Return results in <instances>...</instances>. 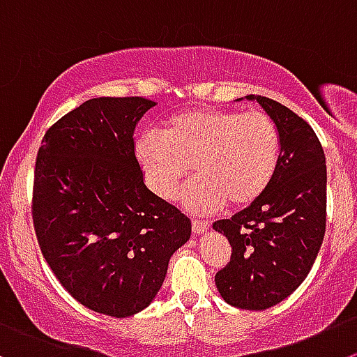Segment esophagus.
I'll use <instances>...</instances> for the list:
<instances>
[{
  "mask_svg": "<svg viewBox=\"0 0 357 357\" xmlns=\"http://www.w3.org/2000/svg\"><path fill=\"white\" fill-rule=\"evenodd\" d=\"M208 227H210L208 220L192 219V231H195L196 235H199V233H205L206 229H208Z\"/></svg>",
  "mask_w": 357,
  "mask_h": 357,
  "instance_id": "1",
  "label": "esophagus"
}]
</instances>
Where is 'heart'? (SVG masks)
<instances>
[{
    "instance_id": "b5f03b06",
    "label": "heart",
    "mask_w": 357,
    "mask_h": 357,
    "mask_svg": "<svg viewBox=\"0 0 357 357\" xmlns=\"http://www.w3.org/2000/svg\"><path fill=\"white\" fill-rule=\"evenodd\" d=\"M280 135L263 110L198 108L169 117L159 135L135 142V158L147 188L159 199L175 198L189 169L196 172L181 192L196 213L252 205L277 172Z\"/></svg>"
}]
</instances>
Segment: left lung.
<instances>
[{"label": "left lung", "instance_id": "left-lung-1", "mask_svg": "<svg viewBox=\"0 0 357 357\" xmlns=\"http://www.w3.org/2000/svg\"><path fill=\"white\" fill-rule=\"evenodd\" d=\"M256 100L280 135L277 172L259 199L231 219L213 222L226 235L231 259L217 271L226 303L266 310L307 278L326 231V158L305 119L266 96Z\"/></svg>", "mask_w": 357, "mask_h": 357}]
</instances>
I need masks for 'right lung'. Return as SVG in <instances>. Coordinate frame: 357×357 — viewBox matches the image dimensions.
I'll list each match as a JSON object with an SVG mask.
<instances>
[{
  "label": "right lung",
  "mask_w": 357,
  "mask_h": 357,
  "mask_svg": "<svg viewBox=\"0 0 357 357\" xmlns=\"http://www.w3.org/2000/svg\"><path fill=\"white\" fill-rule=\"evenodd\" d=\"M154 101L94 98L47 130L31 213L43 257L84 307L130 317L151 305L191 220L144 184L135 126Z\"/></svg>",
  "instance_id": "right-lung-1"
}]
</instances>
